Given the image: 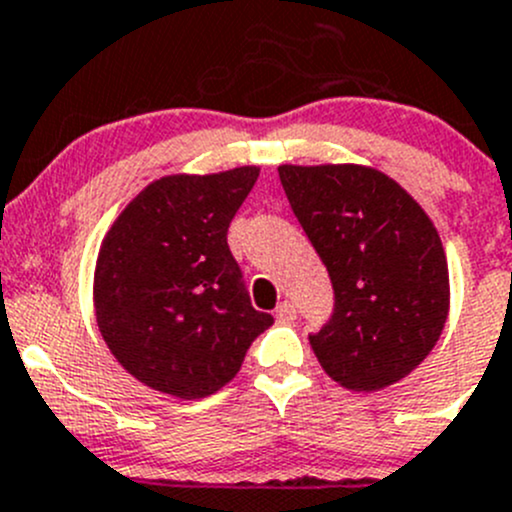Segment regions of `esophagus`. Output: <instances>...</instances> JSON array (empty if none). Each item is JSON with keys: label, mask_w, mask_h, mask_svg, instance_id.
<instances>
[{"label": "esophagus", "mask_w": 512, "mask_h": 512, "mask_svg": "<svg viewBox=\"0 0 512 512\" xmlns=\"http://www.w3.org/2000/svg\"><path fill=\"white\" fill-rule=\"evenodd\" d=\"M276 321L278 323H293L296 321V306L291 301H281L276 308Z\"/></svg>", "instance_id": "34e87169"}]
</instances>
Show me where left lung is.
Wrapping results in <instances>:
<instances>
[{"instance_id": "8db88e82", "label": "left lung", "mask_w": 512, "mask_h": 512, "mask_svg": "<svg viewBox=\"0 0 512 512\" xmlns=\"http://www.w3.org/2000/svg\"><path fill=\"white\" fill-rule=\"evenodd\" d=\"M298 224L333 283V313L311 333L323 371L348 391L406 378L448 318V263L433 221L371 166H278Z\"/></svg>"}]
</instances>
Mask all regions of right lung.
I'll return each instance as SVG.
<instances>
[{
  "label": "right lung",
  "mask_w": 512,
  "mask_h": 512,
  "mask_svg": "<svg viewBox=\"0 0 512 512\" xmlns=\"http://www.w3.org/2000/svg\"><path fill=\"white\" fill-rule=\"evenodd\" d=\"M258 166L156 179L104 236L94 311L116 361L144 386L194 401L224 388L273 323L251 306L226 234Z\"/></svg>",
  "instance_id": "add662e5"
}]
</instances>
